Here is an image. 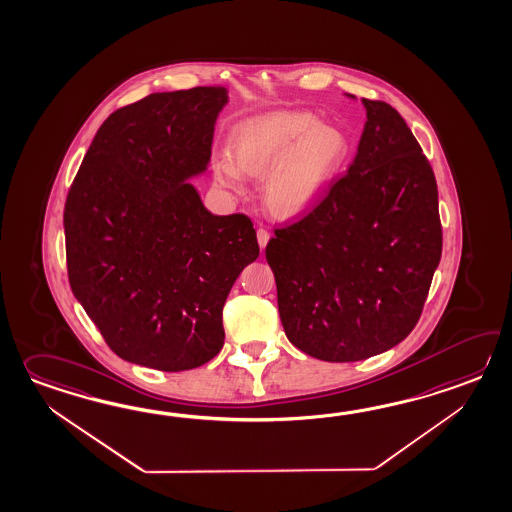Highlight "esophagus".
I'll list each match as a JSON object with an SVG mask.
<instances>
[{"instance_id":"1","label":"esophagus","mask_w":512,"mask_h":512,"mask_svg":"<svg viewBox=\"0 0 512 512\" xmlns=\"http://www.w3.org/2000/svg\"><path fill=\"white\" fill-rule=\"evenodd\" d=\"M257 239H259V246L264 250L266 244H268V240H270V231L266 228L257 229Z\"/></svg>"}]
</instances>
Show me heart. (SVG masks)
<instances>
[{
  "label": "heart",
  "mask_w": 512,
  "mask_h": 512,
  "mask_svg": "<svg viewBox=\"0 0 512 512\" xmlns=\"http://www.w3.org/2000/svg\"><path fill=\"white\" fill-rule=\"evenodd\" d=\"M231 147L240 167L270 174L268 198L281 213H297L312 204L349 154L338 128L319 125L310 112L279 110L244 119L233 128ZM216 176L231 189L242 185V172L228 156L216 161Z\"/></svg>",
  "instance_id": "b5f03b06"
}]
</instances>
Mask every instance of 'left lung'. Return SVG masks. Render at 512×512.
<instances>
[{"mask_svg":"<svg viewBox=\"0 0 512 512\" xmlns=\"http://www.w3.org/2000/svg\"><path fill=\"white\" fill-rule=\"evenodd\" d=\"M354 161L307 215L266 246L288 340L325 362H356L404 340L441 261L432 165L406 121L362 99Z\"/></svg>","mask_w":512,"mask_h":512,"instance_id":"8db88e82","label":"left lung"}]
</instances>
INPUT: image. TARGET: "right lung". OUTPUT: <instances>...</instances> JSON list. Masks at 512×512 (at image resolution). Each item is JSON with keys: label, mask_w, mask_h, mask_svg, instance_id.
Instances as JSON below:
<instances>
[{"label": "right lung", "mask_w": 512, "mask_h": 512, "mask_svg": "<svg viewBox=\"0 0 512 512\" xmlns=\"http://www.w3.org/2000/svg\"><path fill=\"white\" fill-rule=\"evenodd\" d=\"M228 88L152 93L91 141L64 207L69 286L119 358L159 371L207 364L222 308L259 257L248 215L205 209L185 178L205 171Z\"/></svg>", "instance_id": "obj_1"}]
</instances>
